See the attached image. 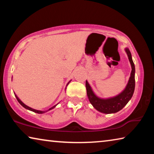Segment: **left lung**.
Returning a JSON list of instances; mask_svg holds the SVG:
<instances>
[{
	"label": "left lung",
	"instance_id": "left-lung-1",
	"mask_svg": "<svg viewBox=\"0 0 154 154\" xmlns=\"http://www.w3.org/2000/svg\"><path fill=\"white\" fill-rule=\"evenodd\" d=\"M126 51L128 57L129 61L132 66V71L130 73V77L128 83L125 90L119 95L113 98L107 99H102L96 96L91 88L88 82H85V87H86L87 95L89 98L90 103L93 105L96 110L103 113H114L118 112L123 109L128 101L131 99L133 95L135 88V67L134 62L132 61L131 53L128 48H126Z\"/></svg>",
	"mask_w": 154,
	"mask_h": 154
}]
</instances>
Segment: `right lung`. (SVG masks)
Returning a JSON list of instances; mask_svg holds the SVG:
<instances>
[{"label": "right lung", "instance_id": "right-lung-1", "mask_svg": "<svg viewBox=\"0 0 154 154\" xmlns=\"http://www.w3.org/2000/svg\"><path fill=\"white\" fill-rule=\"evenodd\" d=\"M68 84H69V83H68ZM67 84V85H68ZM15 97H16V98H17V101L18 102H19V103L21 105H22V106H24V107L25 108V109H28V110H30V111H33V112H35V113H45V112H47V111H49V110H51V109H54V107H55V106L57 105H54V106H52V107H51L50 109H49L48 110H47V111H38V110H36V109H32V108H30V107H29V106H28L27 105H26L25 104H24L23 103L22 101H21L20 99H19V98L17 97V96H16V95H15Z\"/></svg>", "mask_w": 154, "mask_h": 154}]
</instances>
